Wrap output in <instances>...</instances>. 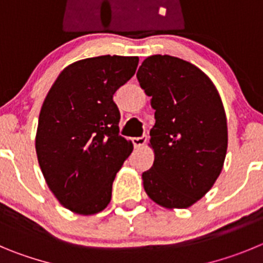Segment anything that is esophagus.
Here are the masks:
<instances>
[{"label": "esophagus", "mask_w": 263, "mask_h": 263, "mask_svg": "<svg viewBox=\"0 0 263 263\" xmlns=\"http://www.w3.org/2000/svg\"><path fill=\"white\" fill-rule=\"evenodd\" d=\"M132 143H134L135 148H141V146H144V144L146 143V136L134 137V139H132Z\"/></svg>", "instance_id": "1"}]
</instances>
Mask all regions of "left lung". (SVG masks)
<instances>
[{"label":"left lung","mask_w":263,"mask_h":263,"mask_svg":"<svg viewBox=\"0 0 263 263\" xmlns=\"http://www.w3.org/2000/svg\"><path fill=\"white\" fill-rule=\"evenodd\" d=\"M136 77L156 110L155 162L143 173L145 193L162 207H190L223 169L228 146L223 102L199 68L174 56H149Z\"/></svg>","instance_id":"left-lung-1"}]
</instances>
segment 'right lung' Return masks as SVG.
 Segmentation results:
<instances>
[{
    "label": "right lung",
    "mask_w": 263,
    "mask_h": 263,
    "mask_svg": "<svg viewBox=\"0 0 263 263\" xmlns=\"http://www.w3.org/2000/svg\"><path fill=\"white\" fill-rule=\"evenodd\" d=\"M136 56H97L70 64L44 99L37 161L59 202L80 215L107 207L117 173L134 145L119 135L115 91L135 74Z\"/></svg>",
    "instance_id": "right-lung-1"
}]
</instances>
